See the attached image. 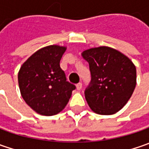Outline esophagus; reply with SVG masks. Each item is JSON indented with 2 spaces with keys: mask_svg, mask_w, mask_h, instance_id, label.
Wrapping results in <instances>:
<instances>
[{
  "mask_svg": "<svg viewBox=\"0 0 149 149\" xmlns=\"http://www.w3.org/2000/svg\"><path fill=\"white\" fill-rule=\"evenodd\" d=\"M76 88H77L78 90H80L82 89V83H78L76 84Z\"/></svg>",
  "mask_w": 149,
  "mask_h": 149,
  "instance_id": "esophagus-1",
  "label": "esophagus"
}]
</instances>
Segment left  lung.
Returning a JSON list of instances; mask_svg holds the SVG:
<instances>
[{"label":"left lung","instance_id":"1","mask_svg":"<svg viewBox=\"0 0 149 149\" xmlns=\"http://www.w3.org/2000/svg\"><path fill=\"white\" fill-rule=\"evenodd\" d=\"M91 80L84 90L93 111L113 114L127 104L136 86V68L127 56L116 49L101 46L84 51Z\"/></svg>","mask_w":149,"mask_h":149}]
</instances>
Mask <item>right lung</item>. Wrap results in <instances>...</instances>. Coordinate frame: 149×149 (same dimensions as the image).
Listing matches in <instances>:
<instances>
[{"label": "right lung", "mask_w": 149, "mask_h": 149, "mask_svg": "<svg viewBox=\"0 0 149 149\" xmlns=\"http://www.w3.org/2000/svg\"><path fill=\"white\" fill-rule=\"evenodd\" d=\"M66 48L49 45L39 49L20 67L21 96L33 110L45 116L57 114L69 102L75 85L67 81L60 62Z\"/></svg>", "instance_id": "right-lung-1"}]
</instances>
